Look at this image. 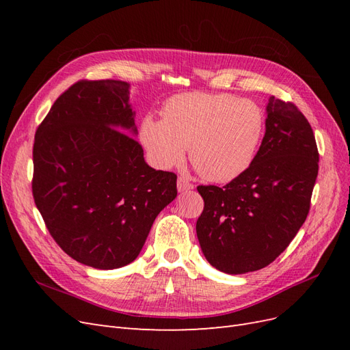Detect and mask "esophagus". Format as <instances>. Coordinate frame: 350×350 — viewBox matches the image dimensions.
<instances>
[{
	"mask_svg": "<svg viewBox=\"0 0 350 350\" xmlns=\"http://www.w3.org/2000/svg\"><path fill=\"white\" fill-rule=\"evenodd\" d=\"M176 187H178V191H179V193H185V191H189V189L194 188V185H193L191 183H189L187 178H183V176L178 178Z\"/></svg>",
	"mask_w": 350,
	"mask_h": 350,
	"instance_id": "obj_1",
	"label": "esophagus"
}]
</instances>
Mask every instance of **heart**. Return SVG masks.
Returning a JSON list of instances; mask_svg holds the SVG:
<instances>
[{
	"instance_id": "obj_1",
	"label": "heart",
	"mask_w": 350,
	"mask_h": 350,
	"mask_svg": "<svg viewBox=\"0 0 350 350\" xmlns=\"http://www.w3.org/2000/svg\"><path fill=\"white\" fill-rule=\"evenodd\" d=\"M264 125L256 102L228 93L189 92L165 102L162 120L144 116L139 137L157 167L183 165L189 149V161L201 176L226 184L251 166Z\"/></svg>"
}]
</instances>
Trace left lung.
Wrapping results in <instances>:
<instances>
[{
    "label": "left lung",
    "instance_id": "left-lung-1",
    "mask_svg": "<svg viewBox=\"0 0 350 350\" xmlns=\"http://www.w3.org/2000/svg\"><path fill=\"white\" fill-rule=\"evenodd\" d=\"M266 134L251 166L224 188L198 185L204 210L196 230L206 260L228 274L269 266L308 216L319 149L308 120L271 96Z\"/></svg>",
    "mask_w": 350,
    "mask_h": 350
}]
</instances>
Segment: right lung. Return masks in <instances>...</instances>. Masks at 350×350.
<instances>
[{
  "mask_svg": "<svg viewBox=\"0 0 350 350\" xmlns=\"http://www.w3.org/2000/svg\"><path fill=\"white\" fill-rule=\"evenodd\" d=\"M130 84L80 80L38 126L31 193L51 237L100 270L139 256L156 216L176 197V175L144 161L133 135Z\"/></svg>",
  "mask_w": 350,
  "mask_h": 350,
  "instance_id": "1",
  "label": "right lung"
}]
</instances>
